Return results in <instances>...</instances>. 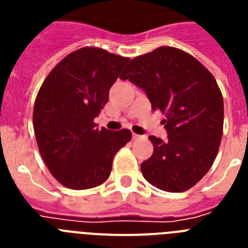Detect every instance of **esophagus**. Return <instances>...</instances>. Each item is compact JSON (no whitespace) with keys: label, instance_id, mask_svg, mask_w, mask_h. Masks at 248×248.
I'll list each match as a JSON object with an SVG mask.
<instances>
[{"label":"esophagus","instance_id":"obj_1","mask_svg":"<svg viewBox=\"0 0 248 248\" xmlns=\"http://www.w3.org/2000/svg\"><path fill=\"white\" fill-rule=\"evenodd\" d=\"M141 135H139V134H135V133H133V140H138V139H141Z\"/></svg>","mask_w":248,"mask_h":248}]
</instances>
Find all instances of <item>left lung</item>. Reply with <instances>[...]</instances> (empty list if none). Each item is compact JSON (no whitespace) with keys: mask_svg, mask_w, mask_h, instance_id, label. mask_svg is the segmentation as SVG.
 <instances>
[{"mask_svg":"<svg viewBox=\"0 0 248 248\" xmlns=\"http://www.w3.org/2000/svg\"><path fill=\"white\" fill-rule=\"evenodd\" d=\"M122 79L145 91L151 109L165 115L168 140L150 135L154 153L140 169L160 190L183 192L214 164L223 131V99L215 77L187 52L159 47L135 57Z\"/></svg>","mask_w":248,"mask_h":248,"instance_id":"left-lung-1","label":"left lung"}]
</instances>
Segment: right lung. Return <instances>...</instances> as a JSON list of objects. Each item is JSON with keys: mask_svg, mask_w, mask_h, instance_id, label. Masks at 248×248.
<instances>
[{"mask_svg": "<svg viewBox=\"0 0 248 248\" xmlns=\"http://www.w3.org/2000/svg\"><path fill=\"white\" fill-rule=\"evenodd\" d=\"M128 62L102 48H79L64 57L39 88L33 109L37 145L50 174L68 189L102 185L114 155L130 141L129 129L99 130L94 123Z\"/></svg>", "mask_w": 248, "mask_h": 248, "instance_id": "obj_1", "label": "right lung"}]
</instances>
